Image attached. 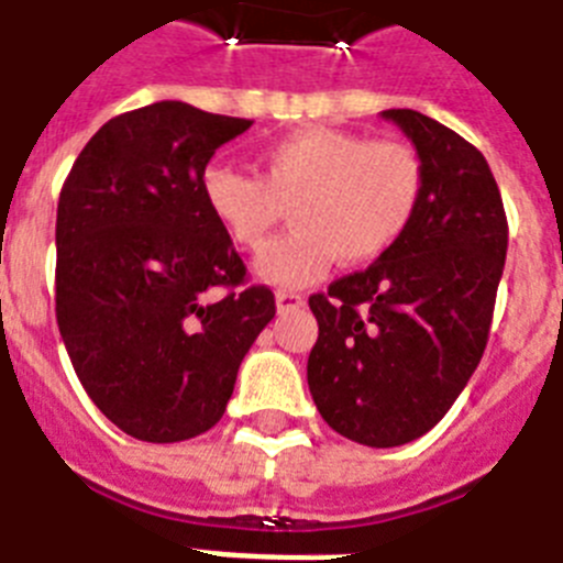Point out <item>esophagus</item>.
Wrapping results in <instances>:
<instances>
[{
  "label": "esophagus",
  "mask_w": 563,
  "mask_h": 563,
  "mask_svg": "<svg viewBox=\"0 0 563 563\" xmlns=\"http://www.w3.org/2000/svg\"><path fill=\"white\" fill-rule=\"evenodd\" d=\"M274 303H277V312L286 314V312H295V309H300V306H306V297L297 295V291H277Z\"/></svg>",
  "instance_id": "34e87169"
}]
</instances>
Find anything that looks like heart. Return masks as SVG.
Returning a JSON list of instances; mask_svg holds the SVG:
<instances>
[{"label":"heart","instance_id":"1","mask_svg":"<svg viewBox=\"0 0 563 563\" xmlns=\"http://www.w3.org/2000/svg\"><path fill=\"white\" fill-rule=\"evenodd\" d=\"M260 176L213 164L202 196L240 249H260L291 208L289 234L268 242L257 277L277 289L321 280L341 260L361 266L405 236L422 202L419 155L401 141L306 126L260 150Z\"/></svg>","mask_w":563,"mask_h":563}]
</instances>
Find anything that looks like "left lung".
Listing matches in <instances>:
<instances>
[{
	"mask_svg": "<svg viewBox=\"0 0 563 563\" xmlns=\"http://www.w3.org/2000/svg\"><path fill=\"white\" fill-rule=\"evenodd\" d=\"M422 162V202L387 254L309 297L306 378L332 431L369 448L419 440L468 385L488 341L509 225L488 162L413 109H385Z\"/></svg>",
	"mask_w": 563,
	"mask_h": 563,
	"instance_id": "left-lung-1",
	"label": "left lung"
}]
</instances>
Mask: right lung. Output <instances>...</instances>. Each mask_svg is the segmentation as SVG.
Wrapping results in <instances>:
<instances>
[{
  "label": "right lung",
  "instance_id": "add662e5",
  "mask_svg": "<svg viewBox=\"0 0 563 563\" xmlns=\"http://www.w3.org/2000/svg\"><path fill=\"white\" fill-rule=\"evenodd\" d=\"M254 121L158 100L100 126L57 205V327L89 399L123 433L210 431L274 318L202 196L222 144Z\"/></svg>",
  "mask_w": 563,
  "mask_h": 563
}]
</instances>
